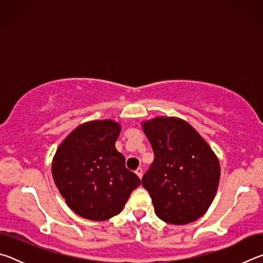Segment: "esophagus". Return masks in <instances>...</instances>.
Returning <instances> with one entry per match:
<instances>
[{
	"label": "esophagus",
	"instance_id": "34e87169",
	"mask_svg": "<svg viewBox=\"0 0 263 263\" xmlns=\"http://www.w3.org/2000/svg\"><path fill=\"white\" fill-rule=\"evenodd\" d=\"M136 174H137L138 177H139V179L141 180V177H142V169H141V168H138L137 171H136Z\"/></svg>",
	"mask_w": 263,
	"mask_h": 263
}]
</instances>
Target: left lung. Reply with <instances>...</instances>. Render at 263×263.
I'll use <instances>...</instances> for the list:
<instances>
[{
	"label": "left lung",
	"mask_w": 263,
	"mask_h": 263,
	"mask_svg": "<svg viewBox=\"0 0 263 263\" xmlns=\"http://www.w3.org/2000/svg\"><path fill=\"white\" fill-rule=\"evenodd\" d=\"M154 152V161L142 177L155 215L174 225L197 220L210 208L220 179L217 155L188 122L155 117L141 122Z\"/></svg>",
	"instance_id": "8db88e82"
}]
</instances>
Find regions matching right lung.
Here are the masks:
<instances>
[{
  "label": "right lung",
  "mask_w": 263,
  "mask_h": 263,
  "mask_svg": "<svg viewBox=\"0 0 263 263\" xmlns=\"http://www.w3.org/2000/svg\"><path fill=\"white\" fill-rule=\"evenodd\" d=\"M121 124L103 119L79 125L52 160V176L65 202L80 217L103 221L123 210L140 184L116 149Z\"/></svg>",
  "instance_id": "add662e5"
}]
</instances>
